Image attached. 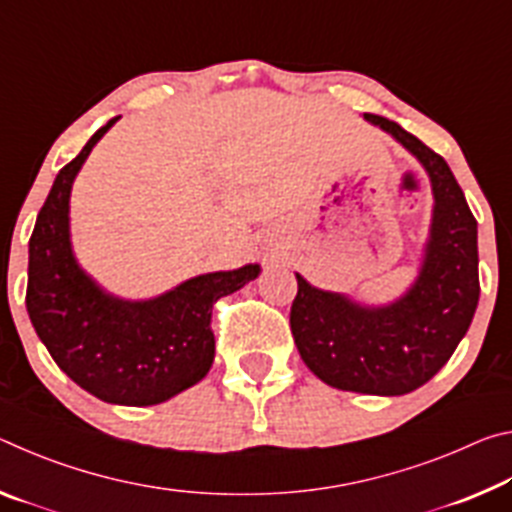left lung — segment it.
Instances as JSON below:
<instances>
[{
	"instance_id": "1",
	"label": "left lung",
	"mask_w": 512,
	"mask_h": 512,
	"mask_svg": "<svg viewBox=\"0 0 512 512\" xmlns=\"http://www.w3.org/2000/svg\"><path fill=\"white\" fill-rule=\"evenodd\" d=\"M363 119L420 160L433 189V219L418 280L391 305L366 307L298 277L291 334L325 384L368 395H406L436 375L470 327L479 302L476 219L452 169L395 121Z\"/></svg>"
}]
</instances>
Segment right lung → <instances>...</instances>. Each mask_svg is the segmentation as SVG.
I'll use <instances>...</instances> for the list:
<instances>
[{"mask_svg":"<svg viewBox=\"0 0 512 512\" xmlns=\"http://www.w3.org/2000/svg\"><path fill=\"white\" fill-rule=\"evenodd\" d=\"M58 171L29 239L27 311L51 359L108 404L151 406L201 381L214 361V302L259 275V264L192 277L151 300H121L83 271L69 241L76 173L108 128Z\"/></svg>","mask_w":512,"mask_h":512,"instance_id":"1","label":"right lung"}]
</instances>
